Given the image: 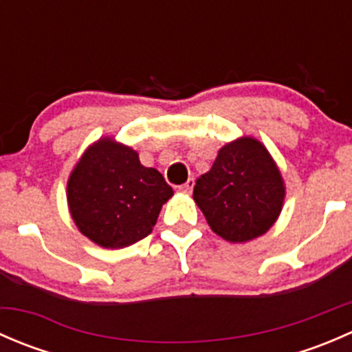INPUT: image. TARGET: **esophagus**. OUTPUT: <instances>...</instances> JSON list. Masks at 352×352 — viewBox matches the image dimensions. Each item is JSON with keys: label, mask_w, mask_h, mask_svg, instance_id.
<instances>
[{"label": "esophagus", "mask_w": 352, "mask_h": 352, "mask_svg": "<svg viewBox=\"0 0 352 352\" xmlns=\"http://www.w3.org/2000/svg\"><path fill=\"white\" fill-rule=\"evenodd\" d=\"M192 189H194V179H189L184 186H180V190H184V192H192Z\"/></svg>", "instance_id": "esophagus-1"}]
</instances>
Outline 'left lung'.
Listing matches in <instances>:
<instances>
[{
  "label": "left lung",
  "mask_w": 352,
  "mask_h": 352,
  "mask_svg": "<svg viewBox=\"0 0 352 352\" xmlns=\"http://www.w3.org/2000/svg\"><path fill=\"white\" fill-rule=\"evenodd\" d=\"M283 199L278 166L252 138L223 146L194 186V201L208 225L228 242H248L267 232L281 212Z\"/></svg>",
  "instance_id": "obj_1"
}]
</instances>
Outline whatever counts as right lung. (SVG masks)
I'll list each match as a JSON object with an SVG mask.
<instances>
[{
  "mask_svg": "<svg viewBox=\"0 0 352 352\" xmlns=\"http://www.w3.org/2000/svg\"><path fill=\"white\" fill-rule=\"evenodd\" d=\"M173 196L162 173L140 163L131 148L102 140L88 148L67 182V204L80 232L105 248L148 236Z\"/></svg>",
  "mask_w": 352,
  "mask_h": 352,
  "instance_id": "right-lung-1",
  "label": "right lung"
}]
</instances>
